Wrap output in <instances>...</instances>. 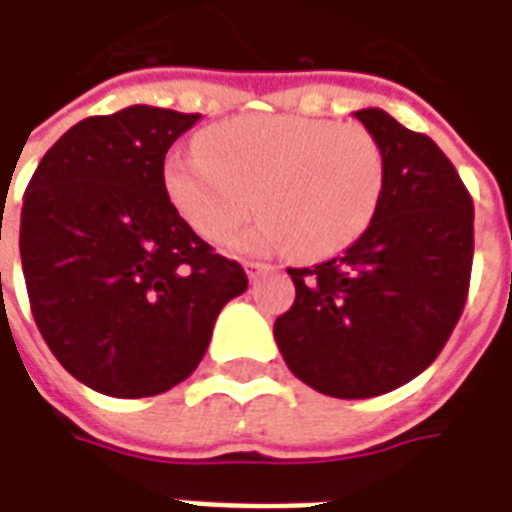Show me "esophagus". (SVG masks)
<instances>
[{
	"instance_id": "esophagus-1",
	"label": "esophagus",
	"mask_w": 512,
	"mask_h": 512,
	"mask_svg": "<svg viewBox=\"0 0 512 512\" xmlns=\"http://www.w3.org/2000/svg\"><path fill=\"white\" fill-rule=\"evenodd\" d=\"M246 268V276L255 282V279H260V276L266 274V271H271V266H266V263H257V260H249V263H244Z\"/></svg>"
}]
</instances>
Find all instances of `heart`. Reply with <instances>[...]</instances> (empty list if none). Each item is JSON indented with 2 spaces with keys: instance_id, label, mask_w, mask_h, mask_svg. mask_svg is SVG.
Segmentation results:
<instances>
[{
  "instance_id": "1",
  "label": "heart",
  "mask_w": 512,
  "mask_h": 512,
  "mask_svg": "<svg viewBox=\"0 0 512 512\" xmlns=\"http://www.w3.org/2000/svg\"><path fill=\"white\" fill-rule=\"evenodd\" d=\"M165 195L198 236L233 241L249 255L309 260L344 252L369 230L385 192V154L355 124L249 113L227 119L195 143L170 151Z\"/></svg>"
}]
</instances>
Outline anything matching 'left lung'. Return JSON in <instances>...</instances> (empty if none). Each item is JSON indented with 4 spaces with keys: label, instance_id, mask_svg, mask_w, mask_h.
Returning <instances> with one entry per match:
<instances>
[{
    "label": "left lung",
    "instance_id": "obj_1",
    "mask_svg": "<svg viewBox=\"0 0 512 512\" xmlns=\"http://www.w3.org/2000/svg\"><path fill=\"white\" fill-rule=\"evenodd\" d=\"M385 154L377 217L344 255L287 268L295 304L276 317L287 369L333 399H372L429 369L464 312L472 198L429 135L380 108L355 111Z\"/></svg>",
    "mask_w": 512,
    "mask_h": 512
}]
</instances>
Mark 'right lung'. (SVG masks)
Segmentation results:
<instances>
[{"instance_id":"obj_1","label":"right lung","mask_w":512,"mask_h":512,"mask_svg":"<svg viewBox=\"0 0 512 512\" xmlns=\"http://www.w3.org/2000/svg\"><path fill=\"white\" fill-rule=\"evenodd\" d=\"M200 113L130 105L89 116L45 151L21 208L34 323L92 391L143 399L187 380L244 268L176 214L165 154Z\"/></svg>"}]
</instances>
